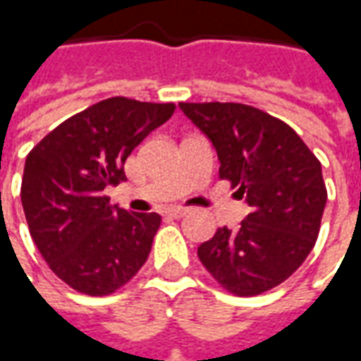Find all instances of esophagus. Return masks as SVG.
<instances>
[{"mask_svg": "<svg viewBox=\"0 0 361 361\" xmlns=\"http://www.w3.org/2000/svg\"><path fill=\"white\" fill-rule=\"evenodd\" d=\"M189 212V209H183V207H172V209H168V216H172V219H181V216H185Z\"/></svg>", "mask_w": 361, "mask_h": 361, "instance_id": "1", "label": "esophagus"}]
</instances>
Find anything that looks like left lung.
Instances as JSON below:
<instances>
[{
	"label": "left lung",
	"mask_w": 361,
	"mask_h": 361,
	"mask_svg": "<svg viewBox=\"0 0 361 361\" xmlns=\"http://www.w3.org/2000/svg\"><path fill=\"white\" fill-rule=\"evenodd\" d=\"M214 145L219 178L251 207L235 232L219 228L197 255L226 292L259 295L282 284L317 242L326 203L321 162L292 127L240 102H180Z\"/></svg>",
	"instance_id": "1"
}]
</instances>
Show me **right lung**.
Masks as SVG:
<instances>
[{"mask_svg": "<svg viewBox=\"0 0 361 361\" xmlns=\"http://www.w3.org/2000/svg\"><path fill=\"white\" fill-rule=\"evenodd\" d=\"M173 110L172 102L106 98L27 154L20 201L28 230L54 274L77 292L114 294L149 259L160 216L110 204L104 188L127 180V157Z\"/></svg>", "mask_w": 361, "mask_h": 361, "instance_id": "obj_1", "label": "right lung"}]
</instances>
